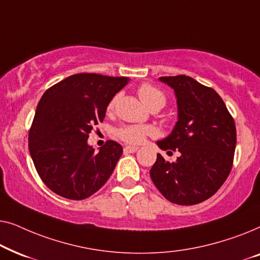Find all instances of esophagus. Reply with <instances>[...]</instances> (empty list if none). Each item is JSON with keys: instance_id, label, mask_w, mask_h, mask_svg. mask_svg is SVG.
<instances>
[{"instance_id": "esophagus-1", "label": "esophagus", "mask_w": 260, "mask_h": 260, "mask_svg": "<svg viewBox=\"0 0 260 260\" xmlns=\"http://www.w3.org/2000/svg\"><path fill=\"white\" fill-rule=\"evenodd\" d=\"M138 150V147H134V145H126L125 148H124V152L127 154V152H136Z\"/></svg>"}]
</instances>
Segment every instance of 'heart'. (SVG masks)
Segmentation results:
<instances>
[{
    "label": "heart",
    "mask_w": 260,
    "mask_h": 260,
    "mask_svg": "<svg viewBox=\"0 0 260 260\" xmlns=\"http://www.w3.org/2000/svg\"><path fill=\"white\" fill-rule=\"evenodd\" d=\"M138 97L148 108L154 105H165L166 97L162 91L150 84H142L137 90ZM117 102V97L112 98L109 103L108 110L112 111ZM155 134L154 127L147 125H124L117 130V137L127 144H141L148 136H152Z\"/></svg>",
    "instance_id": "1"
}]
</instances>
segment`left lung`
<instances>
[{"label": "left lung", "instance_id": "8db88e82", "mask_svg": "<svg viewBox=\"0 0 260 260\" xmlns=\"http://www.w3.org/2000/svg\"><path fill=\"white\" fill-rule=\"evenodd\" d=\"M159 80L174 88L179 120L157 145L168 152L179 151L180 157L169 162L157 154L150 177L173 204H200L213 197L230 175L237 143L236 123L212 87L184 74Z\"/></svg>", "mask_w": 260, "mask_h": 260}]
</instances>
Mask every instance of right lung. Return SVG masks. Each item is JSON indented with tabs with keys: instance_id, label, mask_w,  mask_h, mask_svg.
Wrapping results in <instances>:
<instances>
[{
	"instance_id": "right-lung-1",
	"label": "right lung",
	"mask_w": 260,
	"mask_h": 260,
	"mask_svg": "<svg viewBox=\"0 0 260 260\" xmlns=\"http://www.w3.org/2000/svg\"><path fill=\"white\" fill-rule=\"evenodd\" d=\"M125 77L78 73L42 94L28 134L35 169L46 186L60 197L84 200L104 186L123 154L115 141L94 151L88 135L104 120Z\"/></svg>"
}]
</instances>
